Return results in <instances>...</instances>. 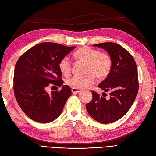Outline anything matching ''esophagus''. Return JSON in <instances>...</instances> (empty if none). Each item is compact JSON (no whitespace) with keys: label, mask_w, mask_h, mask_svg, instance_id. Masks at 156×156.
I'll return each instance as SVG.
<instances>
[{"label":"esophagus","mask_w":156,"mask_h":156,"mask_svg":"<svg viewBox=\"0 0 156 156\" xmlns=\"http://www.w3.org/2000/svg\"><path fill=\"white\" fill-rule=\"evenodd\" d=\"M72 92H73V93H79V92H81V90H78V89H77V88H72Z\"/></svg>","instance_id":"1"}]
</instances>
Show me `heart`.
I'll return each mask as SVG.
<instances>
[{
  "label": "heart",
  "instance_id": "obj_1",
  "mask_svg": "<svg viewBox=\"0 0 156 156\" xmlns=\"http://www.w3.org/2000/svg\"><path fill=\"white\" fill-rule=\"evenodd\" d=\"M76 59L86 63L83 76H73L66 80V84L74 88H87L96 81V78L103 79L109 75L112 61L107 53L89 47H82L74 53ZM58 68L64 75L68 77L72 73V63L67 56L60 59Z\"/></svg>",
  "mask_w": 156,
  "mask_h": 156
}]
</instances>
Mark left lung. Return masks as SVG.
<instances>
[{
    "label": "left lung",
    "instance_id": "obj_1",
    "mask_svg": "<svg viewBox=\"0 0 156 156\" xmlns=\"http://www.w3.org/2000/svg\"><path fill=\"white\" fill-rule=\"evenodd\" d=\"M104 49L112 61L111 71L99 88L110 92L109 98L101 96L92 91V100L86 108L93 119L101 124H110L123 117L128 112L139 90L136 64L132 55L120 45L112 42L93 45Z\"/></svg>",
    "mask_w": 156,
    "mask_h": 156
}]
</instances>
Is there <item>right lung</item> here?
Instances as JSON below:
<instances>
[{
	"mask_svg": "<svg viewBox=\"0 0 156 156\" xmlns=\"http://www.w3.org/2000/svg\"><path fill=\"white\" fill-rule=\"evenodd\" d=\"M75 47L44 42L32 47L17 61L13 75V91L19 105L26 115L39 123H49L60 116L72 94L69 86L60 91L46 92L51 84L64 83L58 68L60 59Z\"/></svg>",
	"mask_w": 156,
	"mask_h": 156,
	"instance_id": "obj_1",
	"label": "right lung"
}]
</instances>
